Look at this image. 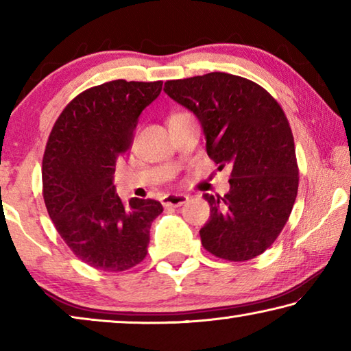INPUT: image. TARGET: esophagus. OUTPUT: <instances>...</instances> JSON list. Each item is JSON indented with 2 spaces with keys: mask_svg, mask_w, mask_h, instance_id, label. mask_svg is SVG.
Masks as SVG:
<instances>
[{
  "mask_svg": "<svg viewBox=\"0 0 351 351\" xmlns=\"http://www.w3.org/2000/svg\"><path fill=\"white\" fill-rule=\"evenodd\" d=\"M189 201V197L187 195H167V197L162 198V206L164 207H180L182 206L184 203H187Z\"/></svg>",
  "mask_w": 351,
  "mask_h": 351,
  "instance_id": "obj_1",
  "label": "esophagus"
}]
</instances>
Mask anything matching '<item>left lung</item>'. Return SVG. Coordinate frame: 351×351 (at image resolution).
I'll return each mask as SVG.
<instances>
[{"mask_svg": "<svg viewBox=\"0 0 351 351\" xmlns=\"http://www.w3.org/2000/svg\"><path fill=\"white\" fill-rule=\"evenodd\" d=\"M164 91L198 117L212 161L232 167L224 197L204 193L210 206L199 230L204 249L229 261L263 254L287 224L299 189L282 106L255 82L228 73L167 80Z\"/></svg>", "mask_w": 351, "mask_h": 351, "instance_id": "left-lung-1", "label": "left lung"}]
</instances>
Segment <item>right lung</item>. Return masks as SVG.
Listing matches in <instances>:
<instances>
[{
	"label": "right lung",
	"instance_id": "right-lung-1",
	"mask_svg": "<svg viewBox=\"0 0 351 351\" xmlns=\"http://www.w3.org/2000/svg\"><path fill=\"white\" fill-rule=\"evenodd\" d=\"M161 90V80L122 79L88 88L51 130L41 167L46 209L75 257L96 269L121 272L141 263L162 212L154 199L125 206L112 184L116 159L130 150L141 112Z\"/></svg>",
	"mask_w": 351,
	"mask_h": 351
}]
</instances>
